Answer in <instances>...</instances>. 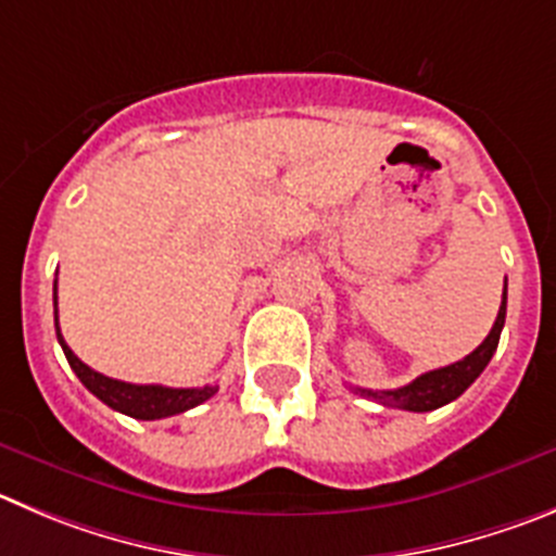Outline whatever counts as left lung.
<instances>
[{
	"label": "left lung",
	"mask_w": 556,
	"mask_h": 556,
	"mask_svg": "<svg viewBox=\"0 0 556 556\" xmlns=\"http://www.w3.org/2000/svg\"><path fill=\"white\" fill-rule=\"evenodd\" d=\"M505 315H507V279H505V288H502L500 315H496L489 337H485V340H482L469 356H464V359L455 362V365L422 372V376L414 378V381L406 383V387H397V389L351 387V389H354L356 395L370 397V401L381 403V406L406 408V412H433V408L447 406V403H453L455 397L464 395L466 389L475 383V378L485 370V365H489L491 356H494L496 345H500Z\"/></svg>",
	"instance_id": "1"
}]
</instances>
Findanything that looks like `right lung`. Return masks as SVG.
<instances>
[{
    "mask_svg": "<svg viewBox=\"0 0 556 556\" xmlns=\"http://www.w3.org/2000/svg\"><path fill=\"white\" fill-rule=\"evenodd\" d=\"M54 329L56 340H60L62 351H65V359L71 365V370L79 376V381L90 389L98 401L106 403L114 412L128 414L134 419H164L173 417V414H184L189 408L200 406L207 397L216 395V383H207V387L197 389H173V387H159V383H128L117 381V378H109L103 372L87 367L74 351L67 349V342L62 340L60 320H56V279H54Z\"/></svg>",
    "mask_w": 556,
    "mask_h": 556,
    "instance_id": "obj_1",
    "label": "right lung"
}]
</instances>
